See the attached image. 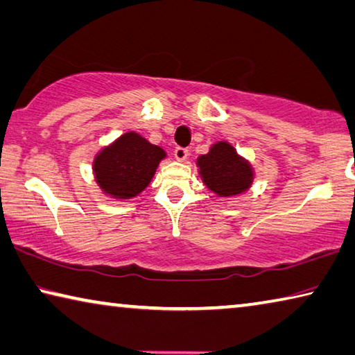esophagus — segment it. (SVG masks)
Returning a JSON list of instances; mask_svg holds the SVG:
<instances>
[{"instance_id":"esophagus-1","label":"esophagus","mask_w":355,"mask_h":355,"mask_svg":"<svg viewBox=\"0 0 355 355\" xmlns=\"http://www.w3.org/2000/svg\"><path fill=\"white\" fill-rule=\"evenodd\" d=\"M189 155V150L188 148H183V147H177L175 151H173V156H175V159L178 161H184Z\"/></svg>"}]
</instances>
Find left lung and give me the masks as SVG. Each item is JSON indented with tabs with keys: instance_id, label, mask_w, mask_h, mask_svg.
<instances>
[{
	"instance_id": "8db88e82",
	"label": "left lung",
	"mask_w": 355,
	"mask_h": 355,
	"mask_svg": "<svg viewBox=\"0 0 355 355\" xmlns=\"http://www.w3.org/2000/svg\"><path fill=\"white\" fill-rule=\"evenodd\" d=\"M202 183L218 198H237L254 182L251 162L237 153L227 140H218L196 161Z\"/></svg>"
}]
</instances>
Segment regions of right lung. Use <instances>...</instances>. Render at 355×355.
<instances>
[{"mask_svg":"<svg viewBox=\"0 0 355 355\" xmlns=\"http://www.w3.org/2000/svg\"><path fill=\"white\" fill-rule=\"evenodd\" d=\"M167 153L136 131H128L101 148L93 157L94 182L105 196L129 200L153 180Z\"/></svg>","mask_w":355,"mask_h":355,"instance_id":"1","label":"right lung"}]
</instances>
